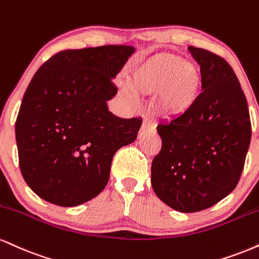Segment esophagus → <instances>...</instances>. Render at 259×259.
Instances as JSON below:
<instances>
[{
  "label": "esophagus",
  "instance_id": "esophagus-1",
  "mask_svg": "<svg viewBox=\"0 0 259 259\" xmlns=\"http://www.w3.org/2000/svg\"><path fill=\"white\" fill-rule=\"evenodd\" d=\"M155 130V124L152 123L149 120H145L142 123V127H141V133H146V132H154Z\"/></svg>",
  "mask_w": 259,
  "mask_h": 259
}]
</instances>
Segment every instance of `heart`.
<instances>
[{"label":"heart","instance_id":"1","mask_svg":"<svg viewBox=\"0 0 259 259\" xmlns=\"http://www.w3.org/2000/svg\"><path fill=\"white\" fill-rule=\"evenodd\" d=\"M129 82L138 94L157 95V110L166 118L188 114L197 104L202 85L199 68L171 53L148 58L133 71Z\"/></svg>","mask_w":259,"mask_h":259}]
</instances>
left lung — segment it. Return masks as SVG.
<instances>
[{
    "label": "left lung",
    "instance_id": "left-lung-1",
    "mask_svg": "<svg viewBox=\"0 0 259 259\" xmlns=\"http://www.w3.org/2000/svg\"><path fill=\"white\" fill-rule=\"evenodd\" d=\"M188 49L200 65L202 92L188 114L157 126L161 148L151 175L158 198L186 213L233 192L251 141L247 101L233 68L206 49Z\"/></svg>",
    "mask_w": 259,
    "mask_h": 259
}]
</instances>
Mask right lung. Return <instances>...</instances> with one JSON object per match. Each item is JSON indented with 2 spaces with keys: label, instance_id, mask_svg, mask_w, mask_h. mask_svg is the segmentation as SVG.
I'll return each instance as SVG.
<instances>
[{
  "label": "right lung",
  "instance_id": "1",
  "mask_svg": "<svg viewBox=\"0 0 259 259\" xmlns=\"http://www.w3.org/2000/svg\"><path fill=\"white\" fill-rule=\"evenodd\" d=\"M135 48L67 49L49 58L31 79L15 121L21 175L38 197L77 206L102 192L112 158L135 141L142 120L116 117L106 101L112 78Z\"/></svg>",
  "mask_w": 259,
  "mask_h": 259
}]
</instances>
